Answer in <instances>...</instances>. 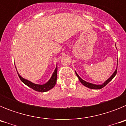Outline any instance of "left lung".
Instances as JSON below:
<instances>
[{
	"mask_svg": "<svg viewBox=\"0 0 126 126\" xmlns=\"http://www.w3.org/2000/svg\"><path fill=\"white\" fill-rule=\"evenodd\" d=\"M117 69L115 70V72L113 73V74L111 76L110 78L109 79H108L107 80V81H105L104 83H103V84H101V85H96V84H92V83H88V82H86V81H84V80L82 79H81V78H80V77L78 75V74H77L76 73V76H78V79H79V80L80 81V82H81V83H82L83 85L85 86L86 87H88L90 89H94V90H99V89H101V88H102L104 87V86H106L107 84L108 83H109V82H110V81L111 80H112V79L114 78V77H115V76L116 75V74H117Z\"/></svg>",
	"mask_w": 126,
	"mask_h": 126,
	"instance_id": "obj_1",
	"label": "left lung"
}]
</instances>
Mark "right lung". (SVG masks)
<instances>
[{"instance_id": "add662e5", "label": "right lung", "mask_w": 126, "mask_h": 126, "mask_svg": "<svg viewBox=\"0 0 126 126\" xmlns=\"http://www.w3.org/2000/svg\"><path fill=\"white\" fill-rule=\"evenodd\" d=\"M17 74H18L21 81L23 83H24L26 85H27L28 86H29L30 88H32L33 90H35L36 92H45L48 91V90H51L52 88H53L55 86V84H56L57 75V67L55 68V71L53 72V74H52V77H51V78L50 79L49 81H48L47 83H45V84H42V85L34 84V83H32V82H30V81L23 78L21 76H19L18 73H17Z\"/></svg>"}]
</instances>
